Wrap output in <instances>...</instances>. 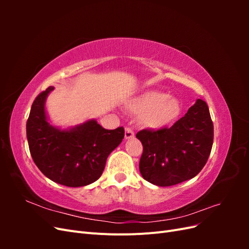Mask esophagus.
<instances>
[{"mask_svg": "<svg viewBox=\"0 0 249 249\" xmlns=\"http://www.w3.org/2000/svg\"><path fill=\"white\" fill-rule=\"evenodd\" d=\"M124 138L125 139H132V138H134V132L132 131L131 127H125Z\"/></svg>", "mask_w": 249, "mask_h": 249, "instance_id": "34e87169", "label": "esophagus"}]
</instances>
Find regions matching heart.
<instances>
[{
    "instance_id": "obj_1",
    "label": "heart",
    "mask_w": 249,
    "mask_h": 249,
    "mask_svg": "<svg viewBox=\"0 0 249 249\" xmlns=\"http://www.w3.org/2000/svg\"><path fill=\"white\" fill-rule=\"evenodd\" d=\"M125 108L139 115L140 124L150 130H160L167 126L178 114L180 106L176 97L157 90H147L133 97Z\"/></svg>"
}]
</instances>
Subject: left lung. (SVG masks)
I'll return each mask as SVG.
<instances>
[{
	"instance_id": "left-lung-1",
	"label": "left lung",
	"mask_w": 249,
	"mask_h": 249,
	"mask_svg": "<svg viewBox=\"0 0 249 249\" xmlns=\"http://www.w3.org/2000/svg\"><path fill=\"white\" fill-rule=\"evenodd\" d=\"M136 137L143 145L139 162L143 178L160 187L190 179L205 166L213 145L208 105L198 99L169 129L142 130Z\"/></svg>"
}]
</instances>
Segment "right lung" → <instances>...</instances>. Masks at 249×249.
Masks as SVG:
<instances>
[{"instance_id": "right-lung-1", "label": "right lung", "mask_w": 249, "mask_h": 249, "mask_svg": "<svg viewBox=\"0 0 249 249\" xmlns=\"http://www.w3.org/2000/svg\"><path fill=\"white\" fill-rule=\"evenodd\" d=\"M50 86L33 102L27 122L29 149L36 166L51 180L82 187L99 179L108 156L124 137V127L106 130L95 119L62 129L52 125L46 111Z\"/></svg>"}]
</instances>
